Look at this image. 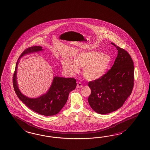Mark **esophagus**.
<instances>
[{"instance_id":"1","label":"esophagus","mask_w":150,"mask_h":150,"mask_svg":"<svg viewBox=\"0 0 150 150\" xmlns=\"http://www.w3.org/2000/svg\"><path fill=\"white\" fill-rule=\"evenodd\" d=\"M82 84L81 83H77V88H82Z\"/></svg>"}]
</instances>
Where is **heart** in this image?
<instances>
[{"label": "heart", "mask_w": 150, "mask_h": 150, "mask_svg": "<svg viewBox=\"0 0 150 150\" xmlns=\"http://www.w3.org/2000/svg\"><path fill=\"white\" fill-rule=\"evenodd\" d=\"M111 62V57L97 51H83L77 54L74 60L63 61V71L73 76L83 68V74L88 81H96L102 78Z\"/></svg>", "instance_id": "b5f03b06"}]
</instances>
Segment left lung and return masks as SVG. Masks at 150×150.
<instances>
[{"label":"left lung","mask_w":150,"mask_h":150,"mask_svg":"<svg viewBox=\"0 0 150 150\" xmlns=\"http://www.w3.org/2000/svg\"><path fill=\"white\" fill-rule=\"evenodd\" d=\"M116 47L117 56L110 69L99 79L89 82L91 94L88 103L98 114H106L123 105L134 87V66L130 55L124 49Z\"/></svg>","instance_id":"1"}]
</instances>
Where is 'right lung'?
Wrapping results in <instances>:
<instances>
[{
  "label": "right lung",
  "instance_id": "right-lung-1",
  "mask_svg": "<svg viewBox=\"0 0 150 150\" xmlns=\"http://www.w3.org/2000/svg\"><path fill=\"white\" fill-rule=\"evenodd\" d=\"M42 50H44L41 46H33L25 50L16 64L13 83L17 96L29 108L42 115L52 116L61 111L67 101L69 93L76 88L77 83L74 78L54 77L48 91L36 98H30L22 94L17 83V68L20 59L25 54Z\"/></svg>",
  "mask_w": 150,
  "mask_h": 150
}]
</instances>
